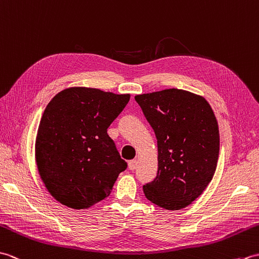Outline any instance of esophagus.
Segmentation results:
<instances>
[{"label": "esophagus", "mask_w": 259, "mask_h": 259, "mask_svg": "<svg viewBox=\"0 0 259 259\" xmlns=\"http://www.w3.org/2000/svg\"><path fill=\"white\" fill-rule=\"evenodd\" d=\"M137 165H139V162H137L136 159H133V160H130L128 162V168L131 170H135L137 168Z\"/></svg>", "instance_id": "1"}]
</instances>
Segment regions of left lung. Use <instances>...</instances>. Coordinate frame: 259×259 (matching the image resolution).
Wrapping results in <instances>:
<instances>
[{"mask_svg": "<svg viewBox=\"0 0 259 259\" xmlns=\"http://www.w3.org/2000/svg\"><path fill=\"white\" fill-rule=\"evenodd\" d=\"M157 140L158 169L143 186L146 198L168 210L192 204L208 186L220 155L217 119L203 96L168 89L135 96Z\"/></svg>", "mask_w": 259, "mask_h": 259, "instance_id": "1", "label": "left lung"}]
</instances>
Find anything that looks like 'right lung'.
I'll use <instances>...</instances> for the list:
<instances>
[{"instance_id": "obj_1", "label": "right lung", "mask_w": 259, "mask_h": 259, "mask_svg": "<svg viewBox=\"0 0 259 259\" xmlns=\"http://www.w3.org/2000/svg\"><path fill=\"white\" fill-rule=\"evenodd\" d=\"M130 97L70 88L51 100L38 125L35 159L45 187L57 202L86 209L111 194L127 163L107 128Z\"/></svg>"}]
</instances>
